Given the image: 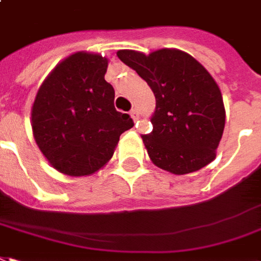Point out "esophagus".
Segmentation results:
<instances>
[{"instance_id":"obj_1","label":"esophagus","mask_w":261,"mask_h":261,"mask_svg":"<svg viewBox=\"0 0 261 261\" xmlns=\"http://www.w3.org/2000/svg\"><path fill=\"white\" fill-rule=\"evenodd\" d=\"M130 117H132L133 121H138L139 119V111L136 109H133L132 111H130Z\"/></svg>"}]
</instances>
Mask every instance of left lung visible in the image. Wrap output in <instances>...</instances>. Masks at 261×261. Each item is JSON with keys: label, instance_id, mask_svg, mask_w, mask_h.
I'll return each instance as SVG.
<instances>
[{"label": "left lung", "instance_id": "1", "mask_svg": "<svg viewBox=\"0 0 261 261\" xmlns=\"http://www.w3.org/2000/svg\"><path fill=\"white\" fill-rule=\"evenodd\" d=\"M117 56L136 70L155 96L152 130L142 135L152 162L175 175L211 164L224 130L226 110L206 68L177 49H160L147 56L125 49Z\"/></svg>", "mask_w": 261, "mask_h": 261}]
</instances>
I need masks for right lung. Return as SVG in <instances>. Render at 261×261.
<instances>
[{
	"label": "right lung",
	"instance_id": "1",
	"mask_svg": "<svg viewBox=\"0 0 261 261\" xmlns=\"http://www.w3.org/2000/svg\"><path fill=\"white\" fill-rule=\"evenodd\" d=\"M107 59L78 52L59 63L38 89L31 110L35 142L55 169L88 176L105 166L119 136L135 125L114 107L105 80Z\"/></svg>",
	"mask_w": 261,
	"mask_h": 261
}]
</instances>
